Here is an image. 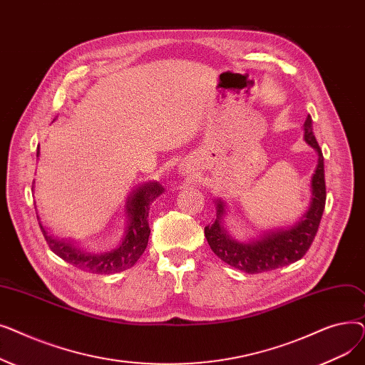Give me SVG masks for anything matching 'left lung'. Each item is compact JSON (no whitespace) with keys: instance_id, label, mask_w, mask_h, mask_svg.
<instances>
[{"instance_id":"8db88e82","label":"left lung","mask_w":365,"mask_h":365,"mask_svg":"<svg viewBox=\"0 0 365 365\" xmlns=\"http://www.w3.org/2000/svg\"><path fill=\"white\" fill-rule=\"evenodd\" d=\"M304 140L318 152V165L312 176V201L302 220L285 231H275L264 235L262 240L252 242H238L225 232L220 217L223 215V204L217 202V219L212 226L204 227V234L210 248L225 263L231 264L247 274H260L274 271L300 260L318 232L319 222L325 207V178H324V157L321 148L314 136L311 115L306 117Z\"/></svg>"}]
</instances>
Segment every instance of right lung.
Instances as JSON below:
<instances>
[{
    "mask_svg": "<svg viewBox=\"0 0 365 365\" xmlns=\"http://www.w3.org/2000/svg\"><path fill=\"white\" fill-rule=\"evenodd\" d=\"M36 155H40V149L36 150ZM34 187V186H32ZM160 194H163V187L158 183H145L138 190H134L127 202V216L128 226L125 237L121 245L115 250L105 255H87L81 250H76L71 244L65 241H57L47 235L43 229V235L50 247V250L71 263L78 269L90 274H115L125 271L139 260L143 255L149 240V205Z\"/></svg>",
    "mask_w": 365,
    "mask_h": 365,
    "instance_id": "obj_1",
    "label": "right lung"
}]
</instances>
